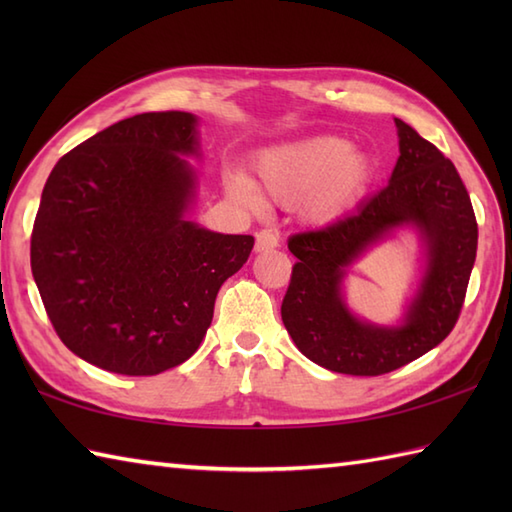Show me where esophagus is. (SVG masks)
<instances>
[{
    "instance_id": "1",
    "label": "esophagus",
    "mask_w": 512,
    "mask_h": 512,
    "mask_svg": "<svg viewBox=\"0 0 512 512\" xmlns=\"http://www.w3.org/2000/svg\"><path fill=\"white\" fill-rule=\"evenodd\" d=\"M277 246H279V235L275 231H270V228H262V231L257 233V242H255L257 253H266V250H273Z\"/></svg>"
}]
</instances>
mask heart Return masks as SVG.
<instances>
[{
  "label": "heart",
  "instance_id": "heart-1",
  "mask_svg": "<svg viewBox=\"0 0 512 512\" xmlns=\"http://www.w3.org/2000/svg\"><path fill=\"white\" fill-rule=\"evenodd\" d=\"M257 176L268 198L290 204L306 195L312 220H332L361 198L372 167L345 138L314 136L264 151L257 160ZM226 182L239 202L262 204V193L242 173H233Z\"/></svg>",
  "mask_w": 512,
  "mask_h": 512
}]
</instances>
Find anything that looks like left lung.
Instances as JSON below:
<instances>
[{"instance_id": "8db88e82", "label": "left lung", "mask_w": 512, "mask_h": 512, "mask_svg": "<svg viewBox=\"0 0 512 512\" xmlns=\"http://www.w3.org/2000/svg\"><path fill=\"white\" fill-rule=\"evenodd\" d=\"M400 156L385 189L358 211L288 239L297 257L281 303L292 341L330 372L380 376L440 345L464 306L477 253L473 204L449 158L396 118ZM416 223L430 266L402 329H376L354 320L340 299L344 268L391 227Z\"/></svg>"}]
</instances>
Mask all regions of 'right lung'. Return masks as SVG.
Returning <instances> with one entry per match:
<instances>
[{"label": "right lung", "instance_id": "add662e5", "mask_svg": "<svg viewBox=\"0 0 512 512\" xmlns=\"http://www.w3.org/2000/svg\"><path fill=\"white\" fill-rule=\"evenodd\" d=\"M195 116L147 112L88 138L50 171L30 266L70 352L125 376H156L198 350L217 290L246 264L253 235L184 220Z\"/></svg>", "mask_w": 512, "mask_h": 512}]
</instances>
